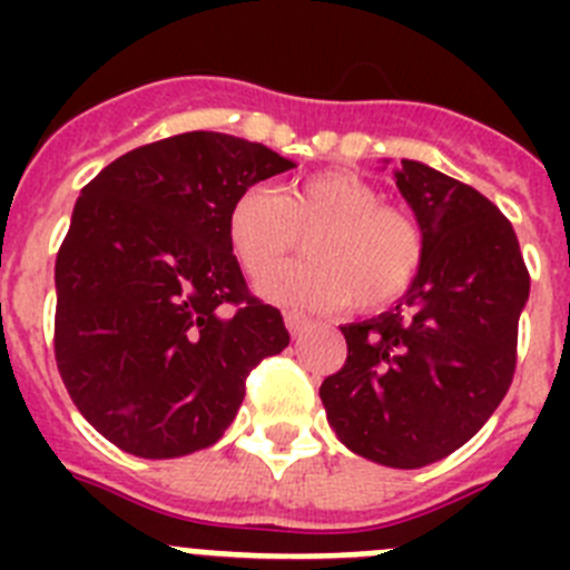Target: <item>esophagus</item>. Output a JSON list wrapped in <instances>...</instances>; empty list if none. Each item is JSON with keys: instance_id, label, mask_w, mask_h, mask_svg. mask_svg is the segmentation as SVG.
Here are the masks:
<instances>
[{"instance_id": "1", "label": "esophagus", "mask_w": 570, "mask_h": 570, "mask_svg": "<svg viewBox=\"0 0 570 570\" xmlns=\"http://www.w3.org/2000/svg\"><path fill=\"white\" fill-rule=\"evenodd\" d=\"M285 325H288L291 336H294V340H299V336L305 334L311 325H314V322H311L305 314H299V311H285Z\"/></svg>"}]
</instances>
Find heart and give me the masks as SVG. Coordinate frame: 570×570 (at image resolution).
Here are the masks:
<instances>
[{
    "instance_id": "b5f03b06",
    "label": "heart",
    "mask_w": 570,
    "mask_h": 570,
    "mask_svg": "<svg viewBox=\"0 0 570 570\" xmlns=\"http://www.w3.org/2000/svg\"><path fill=\"white\" fill-rule=\"evenodd\" d=\"M308 235V263L275 272ZM228 245L256 294L282 308L336 311L356 302L382 308L400 299L416 279L425 256L420 225L400 208L382 205L374 185L354 174H314L282 188H248L228 214Z\"/></svg>"
}]
</instances>
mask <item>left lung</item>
I'll list each match as a JSON object with an SVG mask.
<instances>
[{
    "label": "left lung",
    "mask_w": 570,
    "mask_h": 570,
    "mask_svg": "<svg viewBox=\"0 0 570 570\" xmlns=\"http://www.w3.org/2000/svg\"><path fill=\"white\" fill-rule=\"evenodd\" d=\"M394 176L422 230V268L385 314L340 325L347 360L320 396L347 451L422 468L465 445L508 394L531 279L511 223L480 190L416 159Z\"/></svg>",
    "instance_id": "8db88e82"
}]
</instances>
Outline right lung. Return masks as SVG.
<instances>
[{"label":"right lung","mask_w":570,"mask_h":570,"mask_svg":"<svg viewBox=\"0 0 570 570\" xmlns=\"http://www.w3.org/2000/svg\"><path fill=\"white\" fill-rule=\"evenodd\" d=\"M296 168L239 136L142 145L82 188L57 256V365L79 414L142 460L214 445L291 342L228 245L242 190Z\"/></svg>","instance_id":"right-lung-1"}]
</instances>
